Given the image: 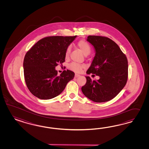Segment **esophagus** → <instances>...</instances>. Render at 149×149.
Listing matches in <instances>:
<instances>
[{
    "label": "esophagus",
    "instance_id": "obj_1",
    "mask_svg": "<svg viewBox=\"0 0 149 149\" xmlns=\"http://www.w3.org/2000/svg\"><path fill=\"white\" fill-rule=\"evenodd\" d=\"M80 76L79 74H75V78H77V77H79Z\"/></svg>",
    "mask_w": 149,
    "mask_h": 149
}]
</instances>
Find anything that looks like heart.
Returning a JSON list of instances; mask_svg holds the SVG:
<instances>
[{"instance_id":"obj_1","label":"heart","mask_w":149,"mask_h":149,"mask_svg":"<svg viewBox=\"0 0 149 149\" xmlns=\"http://www.w3.org/2000/svg\"><path fill=\"white\" fill-rule=\"evenodd\" d=\"M77 46L80 49V50L82 51V52L85 56H87L90 54L91 52V47L90 45L86 41L80 40L78 41V42L77 43ZM70 51H71V46L69 45L67 47L65 52V58H68L69 54L70 53ZM85 67H86V65L85 64H80L75 62L70 63L68 65V68L70 69L77 72H81V70Z\"/></svg>"}]
</instances>
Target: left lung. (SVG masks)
<instances>
[{
    "instance_id": "left-lung-1",
    "label": "left lung",
    "mask_w": 149,
    "mask_h": 149,
    "mask_svg": "<svg viewBox=\"0 0 149 149\" xmlns=\"http://www.w3.org/2000/svg\"><path fill=\"white\" fill-rule=\"evenodd\" d=\"M87 40L94 46L96 53L86 73L95 74L100 78L92 80L86 77V84L81 90L86 97L95 102H108L115 98L126 84V56L116 42L107 37L89 36Z\"/></svg>"
}]
</instances>
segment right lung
I'll return each instance as SVG.
<instances>
[{"label":"right lung","mask_w":149,"mask_h":149,"mask_svg":"<svg viewBox=\"0 0 149 149\" xmlns=\"http://www.w3.org/2000/svg\"><path fill=\"white\" fill-rule=\"evenodd\" d=\"M75 36H47L38 41L28 51L23 61L24 77L32 94L41 99L60 95L75 74L64 70L60 75L55 67L65 62V52Z\"/></svg>","instance_id":"right-lung-1"}]
</instances>
